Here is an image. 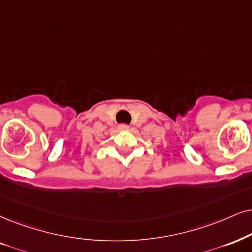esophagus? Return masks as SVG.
Instances as JSON below:
<instances>
[{
	"instance_id": "1",
	"label": "esophagus",
	"mask_w": 252,
	"mask_h": 252,
	"mask_svg": "<svg viewBox=\"0 0 252 252\" xmlns=\"http://www.w3.org/2000/svg\"><path fill=\"white\" fill-rule=\"evenodd\" d=\"M119 129L120 130H129V126H126V124H120Z\"/></svg>"
}]
</instances>
